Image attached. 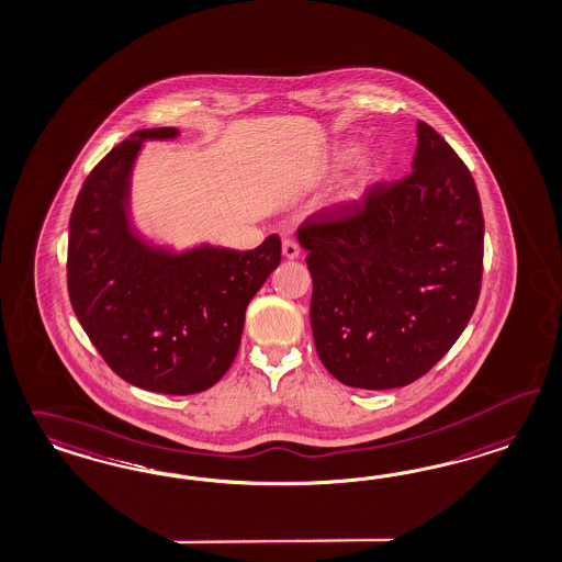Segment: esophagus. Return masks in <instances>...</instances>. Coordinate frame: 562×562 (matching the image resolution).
<instances>
[{"label":"esophagus","instance_id":"1","mask_svg":"<svg viewBox=\"0 0 562 562\" xmlns=\"http://www.w3.org/2000/svg\"><path fill=\"white\" fill-rule=\"evenodd\" d=\"M282 255H284L286 259H296V257L301 255V247H299L292 238H284V240H282Z\"/></svg>","mask_w":562,"mask_h":562}]
</instances>
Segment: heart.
I'll list each match as a JSON object with an SVG mask.
<instances>
[{
  "label": "heart",
  "mask_w": 562,
  "mask_h": 562,
  "mask_svg": "<svg viewBox=\"0 0 562 562\" xmlns=\"http://www.w3.org/2000/svg\"><path fill=\"white\" fill-rule=\"evenodd\" d=\"M359 147H347V149H342L340 154H338V164L340 166H347V164H350V161H355L357 157H359ZM378 172H380V159L378 157H373V155H369V157H366L363 161H361V178L363 180H373L375 176H378Z\"/></svg>",
  "instance_id": "obj_1"
}]
</instances>
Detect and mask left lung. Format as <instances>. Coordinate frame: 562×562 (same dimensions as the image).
I'll return each mask as SVG.
<instances>
[{"label": "left lung", "instance_id": "1", "mask_svg": "<svg viewBox=\"0 0 562 562\" xmlns=\"http://www.w3.org/2000/svg\"><path fill=\"white\" fill-rule=\"evenodd\" d=\"M413 172L299 228L313 278L311 329L350 387L407 386L469 324L482 289L484 215L463 159L417 122Z\"/></svg>", "mask_w": 562, "mask_h": 562}]
</instances>
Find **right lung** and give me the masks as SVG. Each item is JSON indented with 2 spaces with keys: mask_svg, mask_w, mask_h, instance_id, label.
I'll return each instance as SVG.
<instances>
[{
  "mask_svg": "<svg viewBox=\"0 0 562 562\" xmlns=\"http://www.w3.org/2000/svg\"><path fill=\"white\" fill-rule=\"evenodd\" d=\"M178 128L136 131L87 176L68 226V292L78 322L128 384L196 394L233 366L245 311L280 266V236L236 251L203 243L155 245L131 220V178L145 140Z\"/></svg>",
  "mask_w": 562,
  "mask_h": 562,
  "instance_id": "add662e5",
  "label": "right lung"
}]
</instances>
